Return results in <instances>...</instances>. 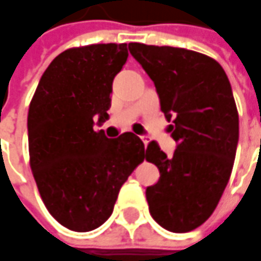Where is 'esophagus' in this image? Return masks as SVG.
Returning <instances> with one entry per match:
<instances>
[{
    "mask_svg": "<svg viewBox=\"0 0 261 261\" xmlns=\"http://www.w3.org/2000/svg\"><path fill=\"white\" fill-rule=\"evenodd\" d=\"M141 140H143V143H144V147H147L148 143H150V141H148L147 137H141Z\"/></svg>",
    "mask_w": 261,
    "mask_h": 261,
    "instance_id": "1",
    "label": "esophagus"
}]
</instances>
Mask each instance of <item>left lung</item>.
<instances>
[{
    "label": "left lung",
    "mask_w": 261,
    "mask_h": 261,
    "mask_svg": "<svg viewBox=\"0 0 261 261\" xmlns=\"http://www.w3.org/2000/svg\"><path fill=\"white\" fill-rule=\"evenodd\" d=\"M128 50L154 82L177 143L173 158L156 141L146 148L160 172L146 191L148 210L167 231H192L215 211L236 159L238 111L228 77L215 59L193 50L143 43Z\"/></svg>",
    "instance_id": "1"
}]
</instances>
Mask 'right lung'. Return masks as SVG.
<instances>
[{"mask_svg": "<svg viewBox=\"0 0 261 261\" xmlns=\"http://www.w3.org/2000/svg\"><path fill=\"white\" fill-rule=\"evenodd\" d=\"M127 44L65 50L43 73L29 107L30 167L43 203L63 227L86 232L113 214L124 182L146 158L133 133L107 139L94 118H108L113 81Z\"/></svg>", "mask_w": 261, "mask_h": 261, "instance_id": "right-lung-1", "label": "right lung"}]
</instances>
